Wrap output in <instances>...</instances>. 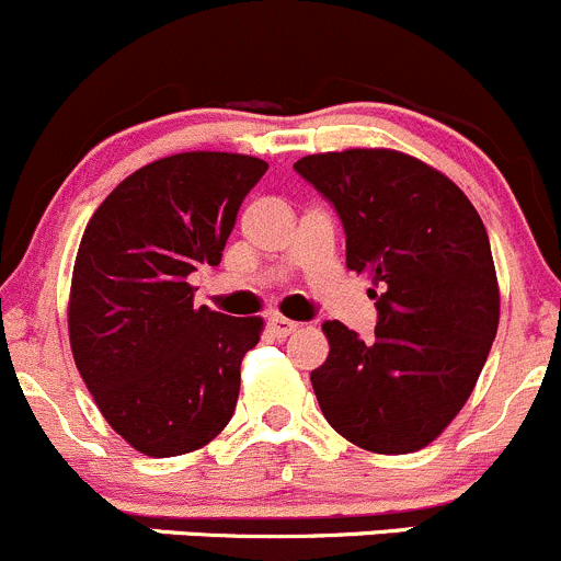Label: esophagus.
<instances>
[{
  "label": "esophagus",
  "instance_id": "obj_1",
  "mask_svg": "<svg viewBox=\"0 0 561 561\" xmlns=\"http://www.w3.org/2000/svg\"><path fill=\"white\" fill-rule=\"evenodd\" d=\"M297 330H299L297 321L286 319V316H273V319H270V332H273L275 337H288Z\"/></svg>",
  "mask_w": 561,
  "mask_h": 561
}]
</instances>
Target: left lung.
Masks as SVG:
<instances>
[{"label":"left lung","instance_id":"obj_1","mask_svg":"<svg viewBox=\"0 0 561 561\" xmlns=\"http://www.w3.org/2000/svg\"><path fill=\"white\" fill-rule=\"evenodd\" d=\"M335 207L346 267L376 288L363 341L324 321L330 354L310 374L327 423L363 450H423L469 401L499 327L491 242L461 187L396 149H343L294 163Z\"/></svg>","mask_w":561,"mask_h":561}]
</instances>
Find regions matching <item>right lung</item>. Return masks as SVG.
Masks as SVG:
<instances>
[{"instance_id":"add662e5","label":"right lung","mask_w":561,"mask_h":561,"mask_svg":"<svg viewBox=\"0 0 561 561\" xmlns=\"http://www.w3.org/2000/svg\"><path fill=\"white\" fill-rule=\"evenodd\" d=\"M264 171L251 154H171L122 180L87 224L70 348L105 423L144 456L198 450L234 414L242 357L264 321L196 308L187 278L218 267Z\"/></svg>"}]
</instances>
